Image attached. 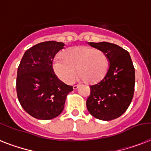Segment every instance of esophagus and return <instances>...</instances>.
<instances>
[{"mask_svg":"<svg viewBox=\"0 0 151 151\" xmlns=\"http://www.w3.org/2000/svg\"><path fill=\"white\" fill-rule=\"evenodd\" d=\"M78 88H79V85H73V90H77Z\"/></svg>","mask_w":151,"mask_h":151,"instance_id":"1","label":"esophagus"}]
</instances>
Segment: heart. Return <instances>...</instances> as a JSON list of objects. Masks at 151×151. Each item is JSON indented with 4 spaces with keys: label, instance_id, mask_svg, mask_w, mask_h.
I'll return each instance as SVG.
<instances>
[{
    "label": "heart",
    "instance_id": "b5f03b06",
    "mask_svg": "<svg viewBox=\"0 0 151 151\" xmlns=\"http://www.w3.org/2000/svg\"><path fill=\"white\" fill-rule=\"evenodd\" d=\"M109 68V59L101 50L88 46L70 48L55 58L54 70L60 79L72 83L78 71L79 80L98 82L106 76Z\"/></svg>",
    "mask_w": 151,
    "mask_h": 151
}]
</instances>
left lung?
Masks as SVG:
<instances>
[{"instance_id": "left-lung-1", "label": "left lung", "mask_w": 151, "mask_h": 151, "mask_svg": "<svg viewBox=\"0 0 151 151\" xmlns=\"http://www.w3.org/2000/svg\"><path fill=\"white\" fill-rule=\"evenodd\" d=\"M103 51L109 59L104 78L90 86L91 94L86 101L88 112L97 119L110 121L124 114L130 105L135 88V69L131 56L122 47L109 42H88Z\"/></svg>"}]
</instances>
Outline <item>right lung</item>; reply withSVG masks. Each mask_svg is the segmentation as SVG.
<instances>
[{
    "mask_svg": "<svg viewBox=\"0 0 151 151\" xmlns=\"http://www.w3.org/2000/svg\"><path fill=\"white\" fill-rule=\"evenodd\" d=\"M64 48L54 41L37 44L25 52L16 78V92L22 107L37 119L49 120L63 110L66 96L73 87L57 78L52 61Z\"/></svg>",
    "mask_w": 151,
    "mask_h": 151,
    "instance_id": "obj_1",
    "label": "right lung"
}]
</instances>
